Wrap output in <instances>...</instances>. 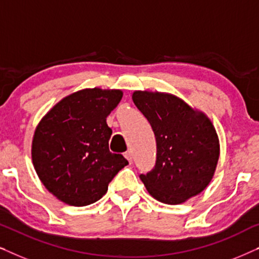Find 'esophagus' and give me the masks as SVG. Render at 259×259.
Masks as SVG:
<instances>
[{"mask_svg":"<svg viewBox=\"0 0 259 259\" xmlns=\"http://www.w3.org/2000/svg\"><path fill=\"white\" fill-rule=\"evenodd\" d=\"M125 157H126V159H127V160H128L130 162H132V159H133V154H132V152H131V151H127V152H125Z\"/></svg>","mask_w":259,"mask_h":259,"instance_id":"obj_1","label":"esophagus"}]
</instances>
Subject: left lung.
Returning a JSON list of instances; mask_svg holds the SVG:
<instances>
[{
  "label": "left lung",
  "mask_w": 259,
  "mask_h": 259,
  "mask_svg": "<svg viewBox=\"0 0 259 259\" xmlns=\"http://www.w3.org/2000/svg\"><path fill=\"white\" fill-rule=\"evenodd\" d=\"M132 99L157 141L155 166L140 175L148 193L168 205L199 194L213 178L219 159V139L211 120L168 93L136 91Z\"/></svg>",
  "instance_id": "left-lung-1"
}]
</instances>
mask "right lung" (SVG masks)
<instances>
[{
  "instance_id": "obj_1",
  "label": "right lung",
  "mask_w": 259,
  "mask_h": 259,
  "mask_svg": "<svg viewBox=\"0 0 259 259\" xmlns=\"http://www.w3.org/2000/svg\"><path fill=\"white\" fill-rule=\"evenodd\" d=\"M122 98L120 90L86 88L63 98L35 130L31 159L46 189L63 203L86 206L107 192L128 161L109 151L106 118Z\"/></svg>"
}]
</instances>
